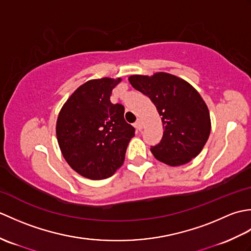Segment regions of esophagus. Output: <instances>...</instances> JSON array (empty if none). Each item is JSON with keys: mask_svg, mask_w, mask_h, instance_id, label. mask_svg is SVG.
I'll return each instance as SVG.
<instances>
[{"mask_svg": "<svg viewBox=\"0 0 251 251\" xmlns=\"http://www.w3.org/2000/svg\"><path fill=\"white\" fill-rule=\"evenodd\" d=\"M134 126H135V128H136L137 130L140 131V130H142V128H143V123H142L141 120H137V122L135 123Z\"/></svg>", "mask_w": 251, "mask_h": 251, "instance_id": "esophagus-1", "label": "esophagus"}]
</instances>
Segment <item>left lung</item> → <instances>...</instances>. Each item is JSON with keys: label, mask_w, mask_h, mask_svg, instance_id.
<instances>
[{"label": "left lung", "mask_w": 251, "mask_h": 251, "mask_svg": "<svg viewBox=\"0 0 251 251\" xmlns=\"http://www.w3.org/2000/svg\"><path fill=\"white\" fill-rule=\"evenodd\" d=\"M131 86L151 99L162 117L161 142L151 148L159 162L181 166L196 157L209 138L211 122L208 106L190 83L173 74L130 75Z\"/></svg>", "instance_id": "obj_1"}]
</instances>
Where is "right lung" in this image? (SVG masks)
I'll use <instances>...</instances> for the list:
<instances>
[{"label": "right lung", "instance_id": "1", "mask_svg": "<svg viewBox=\"0 0 251 251\" xmlns=\"http://www.w3.org/2000/svg\"><path fill=\"white\" fill-rule=\"evenodd\" d=\"M121 77L90 79L76 88L62 105L56 135L67 163L85 178L111 177L125 159L135 128L124 119V106L110 96Z\"/></svg>", "mask_w": 251, "mask_h": 251}]
</instances>
